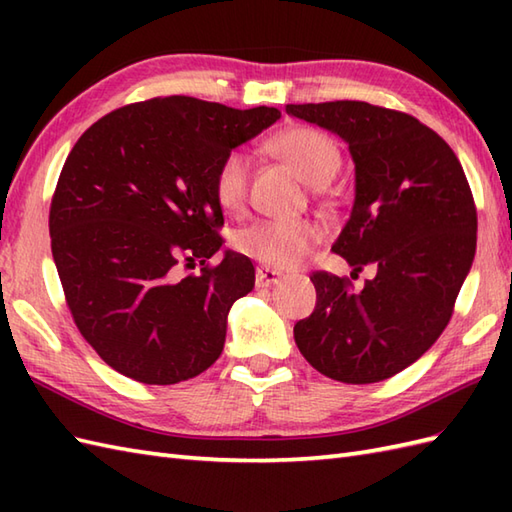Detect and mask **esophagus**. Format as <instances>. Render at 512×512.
Instances as JSON below:
<instances>
[{
  "instance_id": "1",
  "label": "esophagus",
  "mask_w": 512,
  "mask_h": 512,
  "mask_svg": "<svg viewBox=\"0 0 512 512\" xmlns=\"http://www.w3.org/2000/svg\"><path fill=\"white\" fill-rule=\"evenodd\" d=\"M281 279H284V275H281L279 270H273V268H268V266H262V268L255 270V284H257V288L275 286V284H279Z\"/></svg>"
}]
</instances>
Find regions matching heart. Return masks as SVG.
Wrapping results in <instances>:
<instances>
[{
    "mask_svg": "<svg viewBox=\"0 0 512 512\" xmlns=\"http://www.w3.org/2000/svg\"><path fill=\"white\" fill-rule=\"evenodd\" d=\"M270 149L310 187H325L341 169L339 147L328 134L314 127H288L270 140ZM248 182V154L242 149L228 151L213 173L217 204L231 213L242 209L248 198ZM233 242L239 253L266 266L297 268L321 242V228L310 220H257L237 231Z\"/></svg>",
    "mask_w": 512,
    "mask_h": 512,
    "instance_id": "heart-1",
    "label": "heart"
}]
</instances>
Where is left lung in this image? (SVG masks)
Masks as SVG:
<instances>
[{"label": "left lung", "instance_id": "1", "mask_svg": "<svg viewBox=\"0 0 512 512\" xmlns=\"http://www.w3.org/2000/svg\"><path fill=\"white\" fill-rule=\"evenodd\" d=\"M339 134L356 167L352 215L332 250L376 277L312 273L317 306L295 325L303 358L332 380L391 378L438 341L469 275L477 211L458 156L418 118L365 101L286 105ZM352 273V275H354Z\"/></svg>", "mask_w": 512, "mask_h": 512}]
</instances>
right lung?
Listing matches in <instances>:
<instances>
[{
    "label": "right lung",
    "instance_id": "add662e5",
    "mask_svg": "<svg viewBox=\"0 0 512 512\" xmlns=\"http://www.w3.org/2000/svg\"><path fill=\"white\" fill-rule=\"evenodd\" d=\"M281 116L193 96L132 103L72 147L50 204L52 257L76 328L118 374L176 385L224 350L226 317L255 286L246 255L220 250L213 173ZM198 258V276L175 266Z\"/></svg>",
    "mask_w": 512,
    "mask_h": 512
}]
</instances>
